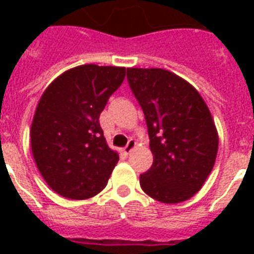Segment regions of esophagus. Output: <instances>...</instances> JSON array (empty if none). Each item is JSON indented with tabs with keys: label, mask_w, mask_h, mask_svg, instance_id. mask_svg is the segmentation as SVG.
Here are the masks:
<instances>
[{
	"label": "esophagus",
	"mask_w": 254,
	"mask_h": 254,
	"mask_svg": "<svg viewBox=\"0 0 254 254\" xmlns=\"http://www.w3.org/2000/svg\"><path fill=\"white\" fill-rule=\"evenodd\" d=\"M134 147H136V141H134L133 138H129V141H127V144L124 147L122 151H124V154L125 155H129L132 152V149L134 148Z\"/></svg>",
	"instance_id": "34e87169"
}]
</instances>
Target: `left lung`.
<instances>
[{
	"label": "left lung",
	"mask_w": 254,
	"mask_h": 254,
	"mask_svg": "<svg viewBox=\"0 0 254 254\" xmlns=\"http://www.w3.org/2000/svg\"><path fill=\"white\" fill-rule=\"evenodd\" d=\"M129 87L143 109L154 163L140 176L149 197L166 204L201 189L218 154V132L200 94L174 73L129 67Z\"/></svg>",
	"instance_id": "left-lung-1"
}]
</instances>
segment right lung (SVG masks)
Instances as JSON below:
<instances>
[{
    "mask_svg": "<svg viewBox=\"0 0 254 254\" xmlns=\"http://www.w3.org/2000/svg\"><path fill=\"white\" fill-rule=\"evenodd\" d=\"M125 78V67H73L42 95L31 127L32 155L53 190L72 200L107 185L118 154L109 148L99 117Z\"/></svg>",
    "mask_w": 254,
    "mask_h": 254,
    "instance_id": "right-lung-1",
    "label": "right lung"
}]
</instances>
